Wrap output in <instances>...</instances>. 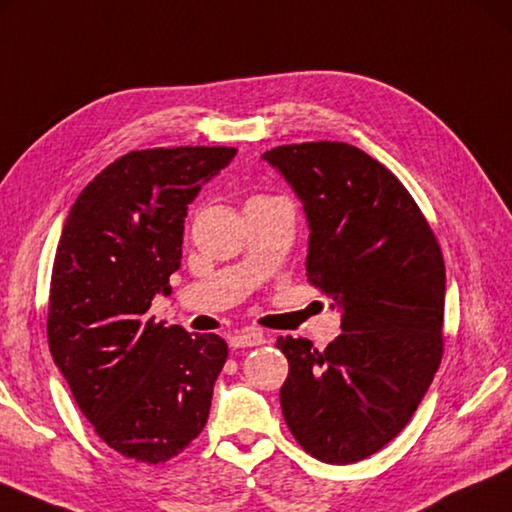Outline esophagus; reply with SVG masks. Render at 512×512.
Segmentation results:
<instances>
[{
    "instance_id": "obj_1",
    "label": "esophagus",
    "mask_w": 512,
    "mask_h": 512,
    "mask_svg": "<svg viewBox=\"0 0 512 512\" xmlns=\"http://www.w3.org/2000/svg\"><path fill=\"white\" fill-rule=\"evenodd\" d=\"M264 333L257 331V329H246V331H239L235 336L230 338V347H257V345H264Z\"/></svg>"
}]
</instances>
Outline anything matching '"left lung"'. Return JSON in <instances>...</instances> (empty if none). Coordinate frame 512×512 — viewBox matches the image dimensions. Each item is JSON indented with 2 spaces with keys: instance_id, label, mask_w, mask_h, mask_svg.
Instances as JSON below:
<instances>
[{
  "instance_id": "8db88e82",
  "label": "left lung",
  "mask_w": 512,
  "mask_h": 512,
  "mask_svg": "<svg viewBox=\"0 0 512 512\" xmlns=\"http://www.w3.org/2000/svg\"><path fill=\"white\" fill-rule=\"evenodd\" d=\"M262 159L302 201L306 275L342 313L324 351L277 338L282 414L311 457L347 466L403 430L441 365L443 255L405 185L358 147L280 145Z\"/></svg>"
}]
</instances>
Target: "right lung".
Masks as SVG:
<instances>
[{"label": "right lung", "mask_w": 512, "mask_h": 512, "mask_svg": "<svg viewBox=\"0 0 512 512\" xmlns=\"http://www.w3.org/2000/svg\"><path fill=\"white\" fill-rule=\"evenodd\" d=\"M235 154V147L129 152L80 192L64 221L49 349L82 414L123 457L172 459L208 421L226 340L167 329L147 309L172 291L188 206Z\"/></svg>", "instance_id": "right-lung-1"}]
</instances>
